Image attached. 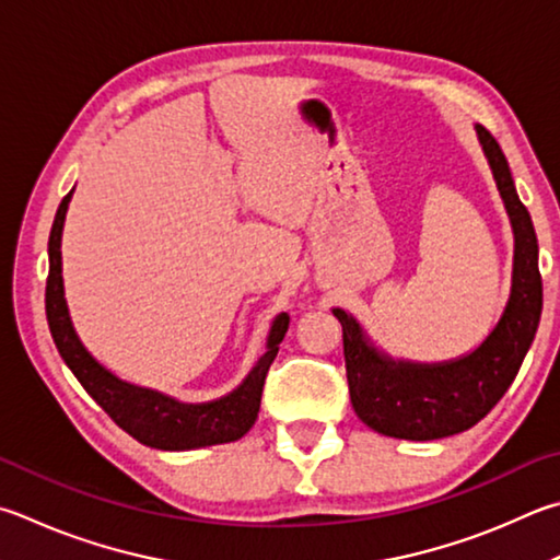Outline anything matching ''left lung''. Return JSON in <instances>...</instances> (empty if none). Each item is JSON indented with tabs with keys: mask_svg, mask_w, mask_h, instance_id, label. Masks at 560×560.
<instances>
[{
	"mask_svg": "<svg viewBox=\"0 0 560 560\" xmlns=\"http://www.w3.org/2000/svg\"><path fill=\"white\" fill-rule=\"evenodd\" d=\"M475 129L514 228L512 296L490 338L472 354L448 364L392 362L368 345L348 313L332 311L342 323L352 409L372 431L392 439L435 441L472 429L510 389L541 320L544 283L532 215L516 196L497 139L482 125Z\"/></svg>",
	"mask_w": 560,
	"mask_h": 560,
	"instance_id": "obj_1",
	"label": "left lung"
}]
</instances>
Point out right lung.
I'll use <instances>...</instances> for the list:
<instances>
[{"label":"right lung","mask_w":560,"mask_h":560,"mask_svg":"<svg viewBox=\"0 0 560 560\" xmlns=\"http://www.w3.org/2000/svg\"><path fill=\"white\" fill-rule=\"evenodd\" d=\"M70 196L60 200L54 228L48 237V279H46V318L50 335L66 360L70 372L75 374L83 389L103 406V411L115 421L121 431L131 439L151 445L161 451H188L202 448V445L230 443L245 435L254 421H257L264 382L273 358H277L279 345L289 330V318L279 315L269 332V350L249 372V377L240 389L212 404H178L168 396L154 394L149 389L119 382L107 370L90 358L78 335L70 325L66 299H63V277H60V232Z\"/></svg>","instance_id":"right-lung-1"}]
</instances>
